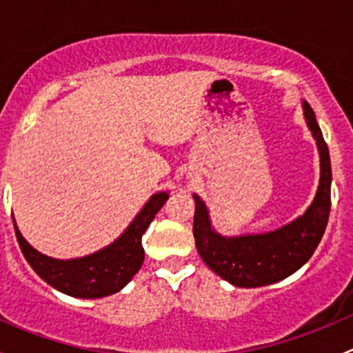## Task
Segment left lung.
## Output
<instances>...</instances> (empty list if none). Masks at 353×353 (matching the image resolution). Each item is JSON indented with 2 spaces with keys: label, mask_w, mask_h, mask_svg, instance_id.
I'll list each match as a JSON object with an SVG mask.
<instances>
[{
  "label": "left lung",
  "mask_w": 353,
  "mask_h": 353,
  "mask_svg": "<svg viewBox=\"0 0 353 353\" xmlns=\"http://www.w3.org/2000/svg\"><path fill=\"white\" fill-rule=\"evenodd\" d=\"M302 110L319 152V184L301 216L270 232L227 237L213 229L205 201L193 194V236L199 256L213 273L236 287H265L287 279L309 261L325 234L331 208L330 152L314 110L305 101Z\"/></svg>",
  "instance_id": "left-lung-1"
}]
</instances>
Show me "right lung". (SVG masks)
Segmentation results:
<instances>
[{
    "mask_svg": "<svg viewBox=\"0 0 353 353\" xmlns=\"http://www.w3.org/2000/svg\"><path fill=\"white\" fill-rule=\"evenodd\" d=\"M167 198V191L152 194L133 222L114 243L81 258L56 259L42 254L27 243L17 227L15 219L13 225L25 259L44 282L71 297L101 299L126 287L141 268L145 259L141 237Z\"/></svg>",
    "mask_w": 353,
    "mask_h": 353,
    "instance_id": "add662e5",
    "label": "right lung"
}]
</instances>
